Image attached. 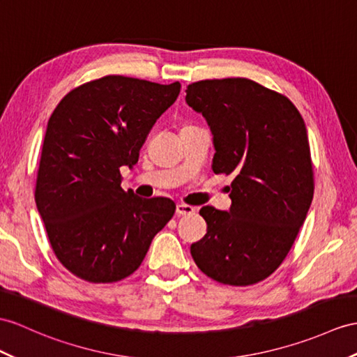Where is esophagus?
Listing matches in <instances>:
<instances>
[{
    "label": "esophagus",
    "instance_id": "1",
    "mask_svg": "<svg viewBox=\"0 0 357 357\" xmlns=\"http://www.w3.org/2000/svg\"><path fill=\"white\" fill-rule=\"evenodd\" d=\"M195 208L192 206H188V204H183V203H178L176 206V213L177 216H183V215H190L194 213Z\"/></svg>",
    "mask_w": 357,
    "mask_h": 357
}]
</instances>
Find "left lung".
<instances>
[{
    "instance_id": "left-lung-1",
    "label": "left lung",
    "mask_w": 357,
    "mask_h": 357,
    "mask_svg": "<svg viewBox=\"0 0 357 357\" xmlns=\"http://www.w3.org/2000/svg\"><path fill=\"white\" fill-rule=\"evenodd\" d=\"M186 102L211 127L213 172L236 176L229 212L199 211L207 233L190 255L216 282L255 284L280 266L314 198L306 126L284 95L248 78L192 83Z\"/></svg>"
}]
</instances>
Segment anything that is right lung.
<instances>
[{
	"mask_svg": "<svg viewBox=\"0 0 357 357\" xmlns=\"http://www.w3.org/2000/svg\"><path fill=\"white\" fill-rule=\"evenodd\" d=\"M180 83L107 75L65 95L48 119L36 180L38 212L56 257L91 283L133 274L176 212L169 198L121 188Z\"/></svg>",
	"mask_w": 357,
	"mask_h": 357,
	"instance_id": "obj_1",
	"label": "right lung"
}]
</instances>
